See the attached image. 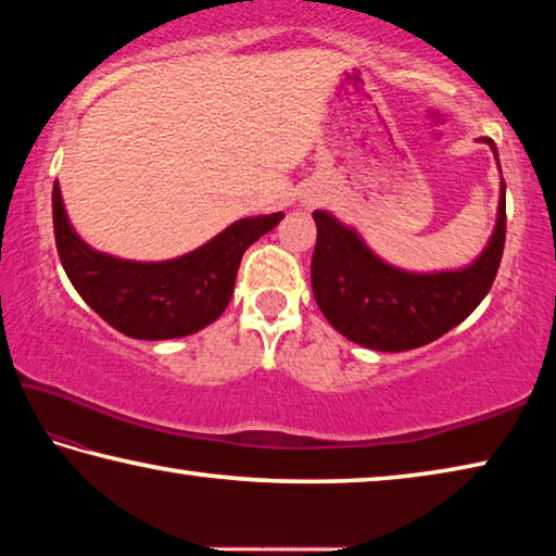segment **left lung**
I'll return each instance as SVG.
<instances>
[{"label":"left lung","instance_id":"obj_1","mask_svg":"<svg viewBox=\"0 0 556 556\" xmlns=\"http://www.w3.org/2000/svg\"><path fill=\"white\" fill-rule=\"evenodd\" d=\"M481 142L497 149L493 139ZM501 168V162H497ZM312 287L321 314L338 333L370 351L402 353L437 341L473 314L501 267L505 248V181L491 240L470 265L409 271L384 262L361 232L328 211H314Z\"/></svg>","mask_w":556,"mask_h":556}]
</instances>
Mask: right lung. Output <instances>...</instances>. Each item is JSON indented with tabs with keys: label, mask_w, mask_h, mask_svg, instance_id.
Segmentation results:
<instances>
[{
	"label": "right lung",
	"mask_w": 556,
	"mask_h": 556,
	"mask_svg": "<svg viewBox=\"0 0 556 556\" xmlns=\"http://www.w3.org/2000/svg\"><path fill=\"white\" fill-rule=\"evenodd\" d=\"M281 218L285 213L240 218L174 260H122L90 248L73 230L61 186L53 184V232L65 275L92 312L139 341L184 338L213 324L230 304L244 250Z\"/></svg>",
	"instance_id": "1"
}]
</instances>
